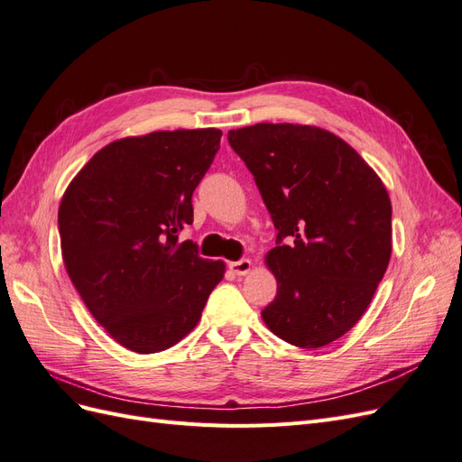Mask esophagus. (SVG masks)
Returning <instances> with one entry per match:
<instances>
[{
	"instance_id": "1",
	"label": "esophagus",
	"mask_w": 462,
	"mask_h": 462,
	"mask_svg": "<svg viewBox=\"0 0 462 462\" xmlns=\"http://www.w3.org/2000/svg\"><path fill=\"white\" fill-rule=\"evenodd\" d=\"M250 268H253V262H250L248 258H243V260H236V262L229 263V270L235 275H246L250 272Z\"/></svg>"
}]
</instances>
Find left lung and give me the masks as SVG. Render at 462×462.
I'll use <instances>...</instances> for the list:
<instances>
[{
  "mask_svg": "<svg viewBox=\"0 0 462 462\" xmlns=\"http://www.w3.org/2000/svg\"><path fill=\"white\" fill-rule=\"evenodd\" d=\"M227 138L277 229L265 254L277 295L262 319L291 345H329L366 312L387 270V189L353 146L312 125L258 123Z\"/></svg>",
  "mask_w": 462,
  "mask_h": 462,
  "instance_id": "8db88e82",
  "label": "left lung"
}]
</instances>
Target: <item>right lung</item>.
Returning a JSON list of instances; mask_svg holds the SVG:
<instances>
[{
	"label": "right lung",
	"mask_w": 462,
	"mask_h": 462,
	"mask_svg": "<svg viewBox=\"0 0 462 462\" xmlns=\"http://www.w3.org/2000/svg\"><path fill=\"white\" fill-rule=\"evenodd\" d=\"M219 129L156 131L96 152L60 204L65 270L111 339L150 355L197 328L226 263L179 231L219 150Z\"/></svg>",
	"instance_id": "1"
}]
</instances>
